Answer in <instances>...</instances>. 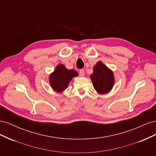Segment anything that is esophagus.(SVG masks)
I'll list each match as a JSON object with an SVG mask.
<instances>
[{"label": "esophagus", "mask_w": 156, "mask_h": 156, "mask_svg": "<svg viewBox=\"0 0 156 156\" xmlns=\"http://www.w3.org/2000/svg\"><path fill=\"white\" fill-rule=\"evenodd\" d=\"M84 74V69H80V70H79V75H81V76H83Z\"/></svg>", "instance_id": "1"}]
</instances>
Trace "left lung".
<instances>
[{
	"label": "left lung",
	"mask_w": 156,
	"mask_h": 156,
	"mask_svg": "<svg viewBox=\"0 0 156 156\" xmlns=\"http://www.w3.org/2000/svg\"><path fill=\"white\" fill-rule=\"evenodd\" d=\"M90 78L94 88L101 94L109 92L115 82L113 72L100 61L94 66Z\"/></svg>",
	"instance_id": "left-lung-1"
}]
</instances>
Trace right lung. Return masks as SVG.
I'll return each mask as SVG.
<instances>
[{
	"label": "right lung",
	"mask_w": 156,
	"mask_h": 156,
	"mask_svg": "<svg viewBox=\"0 0 156 156\" xmlns=\"http://www.w3.org/2000/svg\"><path fill=\"white\" fill-rule=\"evenodd\" d=\"M77 75L78 73L75 70L68 69L64 65L59 64L49 76L51 87L56 92H62L67 88L72 79Z\"/></svg>",
	"instance_id": "add662e5"
}]
</instances>
